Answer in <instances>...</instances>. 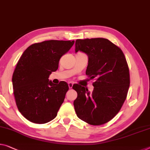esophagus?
I'll use <instances>...</instances> for the list:
<instances>
[{
    "instance_id": "esophagus-1",
    "label": "esophagus",
    "mask_w": 150,
    "mask_h": 150,
    "mask_svg": "<svg viewBox=\"0 0 150 150\" xmlns=\"http://www.w3.org/2000/svg\"><path fill=\"white\" fill-rule=\"evenodd\" d=\"M68 86H69V88H72V86H73V83L72 82H69L68 83Z\"/></svg>"
}]
</instances>
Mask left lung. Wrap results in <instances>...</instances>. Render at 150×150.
Instances as JSON below:
<instances>
[{
    "instance_id": "1",
    "label": "left lung",
    "mask_w": 150,
    "mask_h": 150,
    "mask_svg": "<svg viewBox=\"0 0 150 150\" xmlns=\"http://www.w3.org/2000/svg\"><path fill=\"white\" fill-rule=\"evenodd\" d=\"M75 50L88 55L86 74L94 80L91 93L81 85H73L78 94L74 101L75 111L89 125H103L118 113L127 96L130 75L125 55L104 38L76 40Z\"/></svg>"
}]
</instances>
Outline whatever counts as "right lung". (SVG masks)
<instances>
[{
  "label": "right lung",
  "instance_id": "obj_1",
  "mask_svg": "<svg viewBox=\"0 0 150 150\" xmlns=\"http://www.w3.org/2000/svg\"><path fill=\"white\" fill-rule=\"evenodd\" d=\"M74 41L49 40L30 45L13 74V93L19 112L32 123L43 124L57 116L69 89L67 82L53 84L48 78Z\"/></svg>",
  "mask_w": 150,
  "mask_h": 150
}]
</instances>
